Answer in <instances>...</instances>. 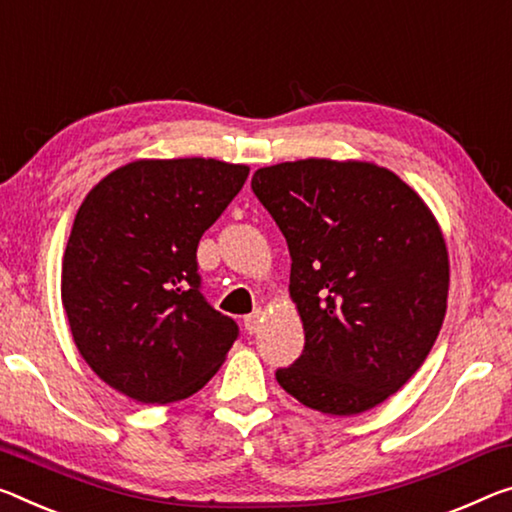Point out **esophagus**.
Segmentation results:
<instances>
[{"label": "esophagus", "mask_w": 512, "mask_h": 512, "mask_svg": "<svg viewBox=\"0 0 512 512\" xmlns=\"http://www.w3.org/2000/svg\"><path fill=\"white\" fill-rule=\"evenodd\" d=\"M262 319H264V312L262 310H255L253 314H248L246 319H243V326H246V330L253 335V332H257L259 328H262Z\"/></svg>", "instance_id": "esophagus-1"}]
</instances>
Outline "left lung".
<instances>
[{
    "mask_svg": "<svg viewBox=\"0 0 512 512\" xmlns=\"http://www.w3.org/2000/svg\"><path fill=\"white\" fill-rule=\"evenodd\" d=\"M253 191L287 239L305 330L280 387L332 417L376 408L424 364L446 314L449 253L431 207L360 159L257 168Z\"/></svg>",
    "mask_w": 512,
    "mask_h": 512,
    "instance_id": "left-lung-1",
    "label": "left lung"
}]
</instances>
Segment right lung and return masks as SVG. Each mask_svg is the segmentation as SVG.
Listing matches in <instances>:
<instances>
[{"mask_svg": "<svg viewBox=\"0 0 512 512\" xmlns=\"http://www.w3.org/2000/svg\"><path fill=\"white\" fill-rule=\"evenodd\" d=\"M248 173L205 157L136 159L81 202L61 300L81 358L116 392L166 405L221 369L239 328L202 298L196 250Z\"/></svg>", "mask_w": 512, "mask_h": 512, "instance_id": "add662e5", "label": "right lung"}]
</instances>
